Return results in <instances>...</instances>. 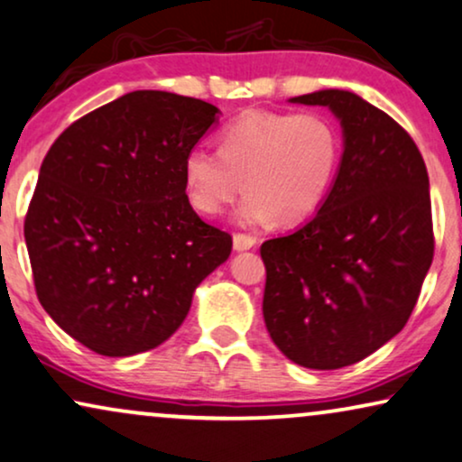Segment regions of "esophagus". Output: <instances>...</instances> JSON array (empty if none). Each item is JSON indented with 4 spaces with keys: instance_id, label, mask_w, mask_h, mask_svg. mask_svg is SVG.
<instances>
[{
    "instance_id": "esophagus-1",
    "label": "esophagus",
    "mask_w": 462,
    "mask_h": 462,
    "mask_svg": "<svg viewBox=\"0 0 462 462\" xmlns=\"http://www.w3.org/2000/svg\"><path fill=\"white\" fill-rule=\"evenodd\" d=\"M255 238L249 236V235H235V238H232V247H235V251H247L251 247H255Z\"/></svg>"
}]
</instances>
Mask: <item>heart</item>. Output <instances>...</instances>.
I'll use <instances>...</instances> for the list:
<instances>
[{
  "label": "heart",
  "instance_id": "b5f03b06",
  "mask_svg": "<svg viewBox=\"0 0 462 462\" xmlns=\"http://www.w3.org/2000/svg\"><path fill=\"white\" fill-rule=\"evenodd\" d=\"M341 155L335 125L315 113L251 108L219 134V153L204 147L183 160L185 196L196 213L217 217L247 191L236 208L241 226L305 221L328 196Z\"/></svg>",
  "mask_w": 462,
  "mask_h": 462
}]
</instances>
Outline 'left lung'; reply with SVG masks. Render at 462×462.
<instances>
[{"instance_id": "obj_1", "label": "left lung", "mask_w": 462, "mask_h": 462, "mask_svg": "<svg viewBox=\"0 0 462 462\" xmlns=\"http://www.w3.org/2000/svg\"><path fill=\"white\" fill-rule=\"evenodd\" d=\"M290 102L328 108L343 153L318 213L262 245V313L285 358L332 371L386 346L416 307L435 249L429 174L410 134L356 93Z\"/></svg>"}]
</instances>
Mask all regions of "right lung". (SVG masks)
<instances>
[{
  "instance_id": "add662e5",
  "label": "right lung",
  "mask_w": 462,
  "mask_h": 462,
  "mask_svg": "<svg viewBox=\"0 0 462 462\" xmlns=\"http://www.w3.org/2000/svg\"><path fill=\"white\" fill-rule=\"evenodd\" d=\"M219 108L132 91L52 143L25 217L44 311L91 352L124 358L162 346L194 291L230 258L232 236L185 196L183 160Z\"/></svg>"
}]
</instances>
